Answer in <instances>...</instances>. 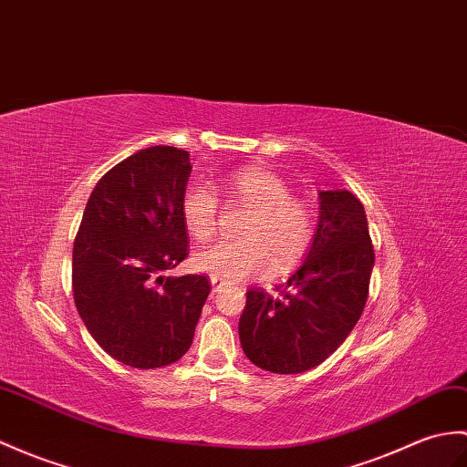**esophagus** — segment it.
I'll return each mask as SVG.
<instances>
[{
	"instance_id": "1",
	"label": "esophagus",
	"mask_w": 467,
	"mask_h": 467,
	"mask_svg": "<svg viewBox=\"0 0 467 467\" xmlns=\"http://www.w3.org/2000/svg\"><path fill=\"white\" fill-rule=\"evenodd\" d=\"M211 285H213V292H219V288H221V280H219V278H214V276H211Z\"/></svg>"
}]
</instances>
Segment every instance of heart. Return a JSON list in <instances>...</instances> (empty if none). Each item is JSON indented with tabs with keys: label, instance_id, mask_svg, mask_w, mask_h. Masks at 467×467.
<instances>
[{
	"label": "heart",
	"instance_id": "b5f03b06",
	"mask_svg": "<svg viewBox=\"0 0 467 467\" xmlns=\"http://www.w3.org/2000/svg\"><path fill=\"white\" fill-rule=\"evenodd\" d=\"M223 189L253 209L241 231L244 241H221L201 248L192 256L194 268L238 283L268 273L285 275L306 256L317 234V214L306 201L292 199L283 177L246 167L226 177ZM181 213L191 236L207 241L219 224V199L214 191L197 184L184 192Z\"/></svg>",
	"mask_w": 467,
	"mask_h": 467
}]
</instances>
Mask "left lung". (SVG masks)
I'll list each match as a JSON object with an SVG mask.
<instances>
[{"mask_svg": "<svg viewBox=\"0 0 467 467\" xmlns=\"http://www.w3.org/2000/svg\"><path fill=\"white\" fill-rule=\"evenodd\" d=\"M317 234L278 296L248 290L238 336L248 360L275 374L322 364L366 306L374 248L364 204L350 191H318Z\"/></svg>", "mask_w": 467, "mask_h": 467, "instance_id": "1", "label": "left lung"}]
</instances>
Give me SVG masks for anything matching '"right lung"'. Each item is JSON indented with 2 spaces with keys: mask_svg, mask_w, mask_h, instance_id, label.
<instances>
[{
  "mask_svg": "<svg viewBox=\"0 0 467 467\" xmlns=\"http://www.w3.org/2000/svg\"><path fill=\"white\" fill-rule=\"evenodd\" d=\"M187 150L147 147L95 184L73 244V298L101 348L140 370L177 362L192 344L207 276H167L189 254L181 204Z\"/></svg>",
  "mask_w": 467,
  "mask_h": 467,
  "instance_id": "add662e5",
  "label": "right lung"
}]
</instances>
